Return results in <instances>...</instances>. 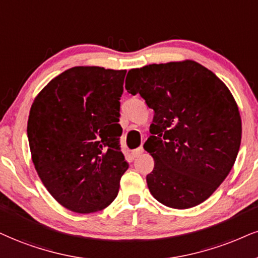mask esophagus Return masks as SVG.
Segmentation results:
<instances>
[{
  "label": "esophagus",
  "instance_id": "34e87169",
  "mask_svg": "<svg viewBox=\"0 0 258 258\" xmlns=\"http://www.w3.org/2000/svg\"><path fill=\"white\" fill-rule=\"evenodd\" d=\"M142 153H144V148L139 147V148H136V149H134V151L132 152V155H133V158H138Z\"/></svg>",
  "mask_w": 258,
  "mask_h": 258
}]
</instances>
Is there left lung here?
<instances>
[{
    "mask_svg": "<svg viewBox=\"0 0 258 258\" xmlns=\"http://www.w3.org/2000/svg\"><path fill=\"white\" fill-rule=\"evenodd\" d=\"M125 90L144 98L154 117L144 148L154 159L152 196L187 209L206 201L236 161L241 119L231 91L191 59L130 69Z\"/></svg>",
    "mask_w": 258,
    "mask_h": 258,
    "instance_id": "8db88e82",
    "label": "left lung"
}]
</instances>
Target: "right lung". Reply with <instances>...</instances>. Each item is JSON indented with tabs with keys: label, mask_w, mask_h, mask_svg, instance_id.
I'll use <instances>...</instances> for the list:
<instances>
[{
	"label": "right lung",
	"mask_w": 258,
	"mask_h": 258,
	"mask_svg": "<svg viewBox=\"0 0 258 258\" xmlns=\"http://www.w3.org/2000/svg\"><path fill=\"white\" fill-rule=\"evenodd\" d=\"M123 71L80 66L53 78L32 103L27 136L41 183L59 205L88 214L113 202L129 165L119 148Z\"/></svg>",
	"instance_id": "1"
}]
</instances>
